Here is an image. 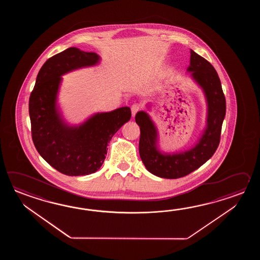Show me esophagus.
Returning a JSON list of instances; mask_svg holds the SVG:
<instances>
[{"instance_id": "esophagus-1", "label": "esophagus", "mask_w": 260, "mask_h": 260, "mask_svg": "<svg viewBox=\"0 0 260 260\" xmlns=\"http://www.w3.org/2000/svg\"><path fill=\"white\" fill-rule=\"evenodd\" d=\"M140 110H141V105H140V104H138V103L133 104L132 107H131L133 117L135 116Z\"/></svg>"}]
</instances>
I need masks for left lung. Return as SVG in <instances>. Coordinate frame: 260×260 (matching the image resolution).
Wrapping results in <instances>:
<instances>
[{
  "mask_svg": "<svg viewBox=\"0 0 260 260\" xmlns=\"http://www.w3.org/2000/svg\"><path fill=\"white\" fill-rule=\"evenodd\" d=\"M188 72L205 91L208 103L207 128L199 143L182 153L164 155L156 148L157 131L148 114L139 111L136 122L140 127L139 155L144 166L157 177L175 179L185 177L210 159L220 142L221 128L226 114V99L220 79L209 61L190 51Z\"/></svg>",
  "mask_w": 260,
  "mask_h": 260,
  "instance_id": "1",
  "label": "left lung"
}]
</instances>
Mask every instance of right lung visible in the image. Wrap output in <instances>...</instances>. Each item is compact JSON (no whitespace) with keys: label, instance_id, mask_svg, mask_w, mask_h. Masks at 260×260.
Here are the masks:
<instances>
[{"label":"right lung","instance_id":"1","mask_svg":"<svg viewBox=\"0 0 260 260\" xmlns=\"http://www.w3.org/2000/svg\"><path fill=\"white\" fill-rule=\"evenodd\" d=\"M100 59L94 52L70 47L47 59L41 68L29 96L31 138L40 155L55 170L67 176L89 175L105 160L113 135L131 118L128 107L98 113L79 127H69L55 110L61 75Z\"/></svg>","mask_w":260,"mask_h":260}]
</instances>
